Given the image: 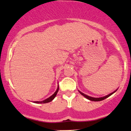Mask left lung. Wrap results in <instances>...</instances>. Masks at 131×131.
Listing matches in <instances>:
<instances>
[{"instance_id": "obj_1", "label": "left lung", "mask_w": 131, "mask_h": 131, "mask_svg": "<svg viewBox=\"0 0 131 131\" xmlns=\"http://www.w3.org/2000/svg\"><path fill=\"white\" fill-rule=\"evenodd\" d=\"M116 91H117V90H116ZM114 91V92H112V93L110 94H109V95H106V96H105V97H100V98H94V97H90V96H88V95H86V94H85L82 93V92H80V91H79V92H80V93L81 94H82V95H83L84 97H86V98L88 99V100H91V101H94V102H99V101H102V100H105V99L107 98V97H110V96L112 94H113L114 93V92H115V91Z\"/></svg>"}]
</instances>
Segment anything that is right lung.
<instances>
[{
  "label": "right lung",
  "mask_w": 131,
  "mask_h": 131,
  "mask_svg": "<svg viewBox=\"0 0 131 131\" xmlns=\"http://www.w3.org/2000/svg\"><path fill=\"white\" fill-rule=\"evenodd\" d=\"M59 86H58L57 91H56L54 92V94H52V95H51V97H49V98L46 99V100L42 101V102H34V103H48V102H51V101H52L54 98H55V97L56 96V95H57L58 91H59Z\"/></svg>",
  "instance_id": "1"
}]
</instances>
